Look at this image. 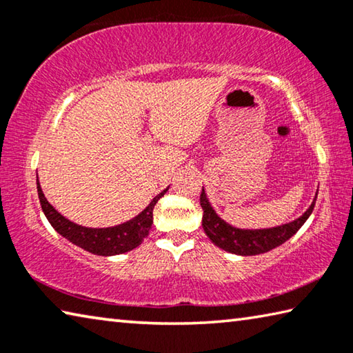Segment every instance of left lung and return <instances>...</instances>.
<instances>
[{"instance_id":"8db88e82","label":"left lung","mask_w":353,"mask_h":353,"mask_svg":"<svg viewBox=\"0 0 353 353\" xmlns=\"http://www.w3.org/2000/svg\"><path fill=\"white\" fill-rule=\"evenodd\" d=\"M316 198L312 205L308 207V210L302 214L301 218L291 221L288 224H282L277 227H271V229H238L230 224H227L224 219H221L216 212L213 210V207L208 201L204 187H202L201 193V207L204 210L202 214V227H204L205 235L210 238L213 244H216L218 248L224 249L225 252L236 254V255H259L265 254L268 250L280 246L285 241H288L290 238L301 229L303 223L308 219L312 214Z\"/></svg>"}]
</instances>
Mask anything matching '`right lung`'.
<instances>
[{"label": "right lung", "instance_id": "add662e5", "mask_svg": "<svg viewBox=\"0 0 353 353\" xmlns=\"http://www.w3.org/2000/svg\"><path fill=\"white\" fill-rule=\"evenodd\" d=\"M37 191L41 210H43L46 219L50 221L57 234H61L63 238H67L76 246L82 248L87 252H92L94 255H119L129 250L140 246L141 241L148 236L149 230L152 225V212L154 205L157 201L168 191V188L163 190L162 193L155 196L145 210L137 214L135 218L126 221V223L105 227V229H92V227H83L76 223H71L63 214L59 213L54 207H52L48 199L45 198L43 191H41L39 177H37Z\"/></svg>", "mask_w": 353, "mask_h": 353}]
</instances>
